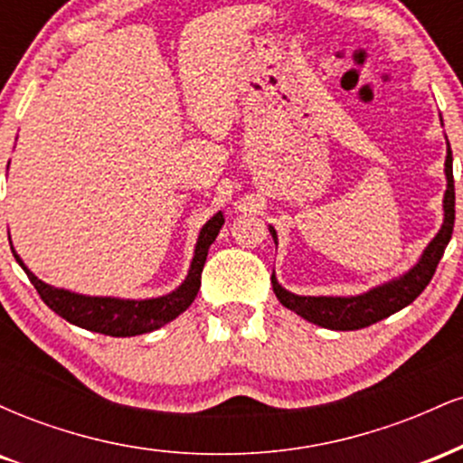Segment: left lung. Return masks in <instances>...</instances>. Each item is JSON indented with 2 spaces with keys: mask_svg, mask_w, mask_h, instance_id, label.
Masks as SVG:
<instances>
[{
  "mask_svg": "<svg viewBox=\"0 0 463 463\" xmlns=\"http://www.w3.org/2000/svg\"><path fill=\"white\" fill-rule=\"evenodd\" d=\"M446 180L449 187L444 194V224L442 231L435 235V239L424 250L422 259L411 268L405 276L374 287L368 294L350 296V298H326V296H296L283 289L276 283L272 274V287L276 298L280 305L298 313L300 317L309 320L317 326L331 328V331H357L365 328L370 324L383 320L392 313L405 309L411 305L424 291V287L431 283L435 268H438L439 259H442L446 246H449L450 235H453L455 226V180H453V152H446ZM272 237L276 239V231L269 228Z\"/></svg>",
  "mask_w": 463,
  "mask_h": 463,
  "instance_id": "1",
  "label": "left lung"
}]
</instances>
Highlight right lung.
<instances>
[{"instance_id": "add662e5", "label": "right lung", "mask_w": 463, "mask_h": 463, "mask_svg": "<svg viewBox=\"0 0 463 463\" xmlns=\"http://www.w3.org/2000/svg\"><path fill=\"white\" fill-rule=\"evenodd\" d=\"M222 224H224V215L222 213L213 215L206 222L204 228L200 231L198 243H195V257L191 261V269L184 283L176 291H172V294L152 300L91 298V296H80L65 289H56V287L36 279L25 268L14 250L13 254L21 268L25 269V274H28L30 283L39 291L41 300L58 316L65 317L67 322L76 324L80 328H87V331L110 335V337H132V335H143L154 331V328H161L163 324L172 322L174 317H178L180 313L189 309V305L198 296L206 254H209L211 243L215 241Z\"/></svg>"}]
</instances>
